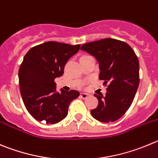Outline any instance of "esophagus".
Listing matches in <instances>:
<instances>
[{"label": "esophagus", "instance_id": "34e87169", "mask_svg": "<svg viewBox=\"0 0 158 158\" xmlns=\"http://www.w3.org/2000/svg\"><path fill=\"white\" fill-rule=\"evenodd\" d=\"M89 94H84V93H82V94H80V97L81 98H82V99H86L88 97H89Z\"/></svg>", "mask_w": 158, "mask_h": 158}]
</instances>
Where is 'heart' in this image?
Masks as SVG:
<instances>
[{"instance_id": "obj_1", "label": "heart", "mask_w": 158, "mask_h": 158, "mask_svg": "<svg viewBox=\"0 0 158 158\" xmlns=\"http://www.w3.org/2000/svg\"><path fill=\"white\" fill-rule=\"evenodd\" d=\"M85 56H86V55H85Z\"/></svg>"}]
</instances>
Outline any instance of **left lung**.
<instances>
[{"label": "left lung", "mask_w": 158, "mask_h": 158, "mask_svg": "<svg viewBox=\"0 0 158 158\" xmlns=\"http://www.w3.org/2000/svg\"><path fill=\"white\" fill-rule=\"evenodd\" d=\"M99 62V79L107 86L105 95L94 94L98 105L91 115L102 122H114L129 108L139 83V60L127 43L106 38L81 47Z\"/></svg>", "instance_id": "left-lung-1"}]
</instances>
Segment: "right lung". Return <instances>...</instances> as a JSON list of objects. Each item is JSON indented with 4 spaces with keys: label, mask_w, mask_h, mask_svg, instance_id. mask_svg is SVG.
Segmentation results:
<instances>
[{
    "label": "right lung",
    "mask_w": 158,
    "mask_h": 158,
    "mask_svg": "<svg viewBox=\"0 0 158 158\" xmlns=\"http://www.w3.org/2000/svg\"><path fill=\"white\" fill-rule=\"evenodd\" d=\"M80 44L49 41L31 48L19 70L20 93L25 107L39 122L55 124L67 116L70 103L79 96L76 90L56 92L54 79L62 76L68 60Z\"/></svg>",
    "instance_id": "add662e5"
}]
</instances>
